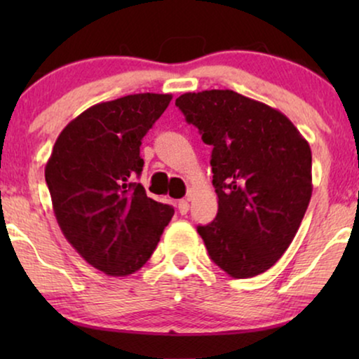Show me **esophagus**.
Instances as JSON below:
<instances>
[{
	"instance_id": "1",
	"label": "esophagus",
	"mask_w": 359,
	"mask_h": 359,
	"mask_svg": "<svg viewBox=\"0 0 359 359\" xmlns=\"http://www.w3.org/2000/svg\"><path fill=\"white\" fill-rule=\"evenodd\" d=\"M178 210H180L181 215L188 214V210H189V203H188V201H186V199L180 201V203H178Z\"/></svg>"
}]
</instances>
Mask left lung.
<instances>
[{"label": "left lung", "mask_w": 359, "mask_h": 359, "mask_svg": "<svg viewBox=\"0 0 359 359\" xmlns=\"http://www.w3.org/2000/svg\"><path fill=\"white\" fill-rule=\"evenodd\" d=\"M176 106L212 147L217 217L199 225L229 276L273 266L296 237L312 196V151L283 112L232 90L184 93Z\"/></svg>", "instance_id": "left-lung-1"}]
</instances>
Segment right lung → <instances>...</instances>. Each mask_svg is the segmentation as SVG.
<instances>
[{
  "instance_id": "1",
  "label": "right lung",
  "mask_w": 359,
  "mask_h": 359,
  "mask_svg": "<svg viewBox=\"0 0 359 359\" xmlns=\"http://www.w3.org/2000/svg\"><path fill=\"white\" fill-rule=\"evenodd\" d=\"M171 95L140 93L100 102L60 132L46 165L53 214L91 266L127 276L149 262L175 209L132 183L144 168L140 145Z\"/></svg>"
}]
</instances>
